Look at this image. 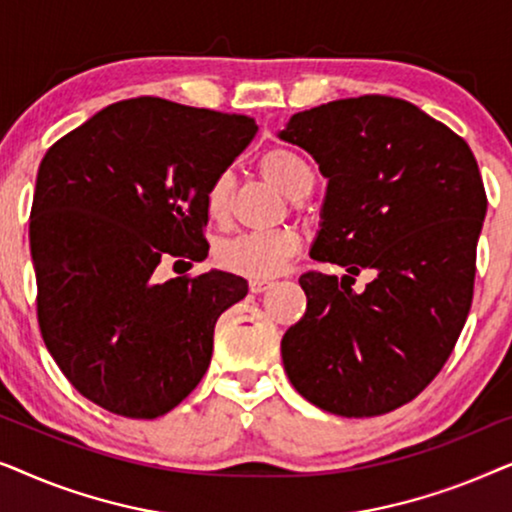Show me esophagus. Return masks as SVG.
Listing matches in <instances>:
<instances>
[{
	"instance_id": "esophagus-1",
	"label": "esophagus",
	"mask_w": 512,
	"mask_h": 512,
	"mask_svg": "<svg viewBox=\"0 0 512 512\" xmlns=\"http://www.w3.org/2000/svg\"><path fill=\"white\" fill-rule=\"evenodd\" d=\"M270 286H272L270 279H251V282H249V291H251V293H263V291H268Z\"/></svg>"
}]
</instances>
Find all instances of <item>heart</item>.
Returning a JSON list of instances; mask_svg holds the SVG:
<instances>
[{
	"label": "heart",
	"mask_w": 512,
	"mask_h": 512,
	"mask_svg": "<svg viewBox=\"0 0 512 512\" xmlns=\"http://www.w3.org/2000/svg\"><path fill=\"white\" fill-rule=\"evenodd\" d=\"M261 174L293 202L305 200L314 188V172L305 158L289 149H270L261 158ZM235 177L230 170L216 174L207 188V212L223 221L230 214ZM300 249V237L291 228L240 233L216 244L219 268L247 279H270L282 272Z\"/></svg>",
	"instance_id": "obj_1"
}]
</instances>
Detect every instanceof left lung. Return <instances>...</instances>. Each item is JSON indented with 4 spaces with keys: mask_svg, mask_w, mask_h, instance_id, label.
I'll use <instances>...</instances> for the list:
<instances>
[{
    "mask_svg": "<svg viewBox=\"0 0 512 512\" xmlns=\"http://www.w3.org/2000/svg\"><path fill=\"white\" fill-rule=\"evenodd\" d=\"M279 139L328 179L310 256L342 277L307 272L305 317L282 338L300 396L340 417L401 408L452 354L473 300L487 195L473 151L415 104L387 95L293 114ZM373 269L361 294L353 275Z\"/></svg>",
    "mask_w": 512,
    "mask_h": 512,
    "instance_id": "8db88e82",
    "label": "left lung"
}]
</instances>
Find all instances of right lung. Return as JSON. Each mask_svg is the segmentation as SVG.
Listing matches in <instances>:
<instances>
[{
  "instance_id": "add662e5",
  "label": "right lung",
  "mask_w": 512,
  "mask_h": 512,
  "mask_svg": "<svg viewBox=\"0 0 512 512\" xmlns=\"http://www.w3.org/2000/svg\"><path fill=\"white\" fill-rule=\"evenodd\" d=\"M256 130L247 116L135 97L46 151L30 214L39 328L88 401L153 419L207 373L216 319L247 279L153 272L163 258L205 261L207 188Z\"/></svg>"
}]
</instances>
